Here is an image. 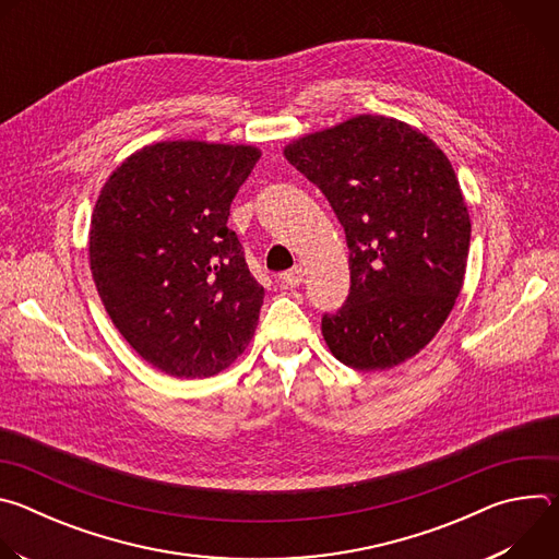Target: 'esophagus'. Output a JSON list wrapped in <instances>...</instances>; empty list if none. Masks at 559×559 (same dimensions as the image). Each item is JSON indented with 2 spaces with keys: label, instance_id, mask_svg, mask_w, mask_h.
Masks as SVG:
<instances>
[{
  "label": "esophagus",
  "instance_id": "1",
  "mask_svg": "<svg viewBox=\"0 0 559 559\" xmlns=\"http://www.w3.org/2000/svg\"><path fill=\"white\" fill-rule=\"evenodd\" d=\"M302 276H305L302 267H300V265H296V267H292V270L283 272V274L278 276V281H281L283 285H287V287H298V285L302 283Z\"/></svg>",
  "mask_w": 559,
  "mask_h": 559
}]
</instances>
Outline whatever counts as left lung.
I'll use <instances>...</instances> for the list:
<instances>
[{"mask_svg":"<svg viewBox=\"0 0 559 559\" xmlns=\"http://www.w3.org/2000/svg\"><path fill=\"white\" fill-rule=\"evenodd\" d=\"M285 158L347 236L352 287L323 316L330 352L358 371L409 360L444 325L466 272L471 221L447 154L403 121L358 115L296 139Z\"/></svg>","mask_w":559,"mask_h":559,"instance_id":"1","label":"left lung"}]
</instances>
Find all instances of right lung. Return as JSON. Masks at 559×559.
<instances>
[{
  "mask_svg": "<svg viewBox=\"0 0 559 559\" xmlns=\"http://www.w3.org/2000/svg\"><path fill=\"white\" fill-rule=\"evenodd\" d=\"M259 147L162 141L128 156L91 221V270L130 347L175 378H207L250 345L265 289L229 205Z\"/></svg>",
  "mask_w": 559,
  "mask_h": 559,
  "instance_id": "obj_1",
  "label": "right lung"
}]
</instances>
